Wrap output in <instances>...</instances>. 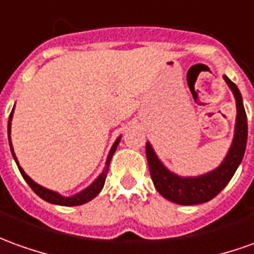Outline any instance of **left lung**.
<instances>
[{
	"mask_svg": "<svg viewBox=\"0 0 254 254\" xmlns=\"http://www.w3.org/2000/svg\"><path fill=\"white\" fill-rule=\"evenodd\" d=\"M224 81L230 87L237 104V117L234 138L230 149L216 169L207 171L200 176L184 177L174 171L169 170L159 159L156 152L149 141L146 142V159L149 166L150 177L157 192L177 204H200L211 200L227 187L232 176L242 162L248 142V119L244 108L242 95L238 87L224 74Z\"/></svg>",
	"mask_w": 254,
	"mask_h": 254,
	"instance_id": "8db88e82",
	"label": "left lung"
}]
</instances>
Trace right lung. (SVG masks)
Masks as SVG:
<instances>
[{
	"mask_svg": "<svg viewBox=\"0 0 254 254\" xmlns=\"http://www.w3.org/2000/svg\"><path fill=\"white\" fill-rule=\"evenodd\" d=\"M13 110H15V106H13V109L10 112V116L9 120H8V139H9V146H10V152H12V156L15 159V162L17 164V169L20 171V174H22V177L24 178V181L29 184V187H30L31 190L36 192L38 196L44 199L45 202H48V203L52 204H59V206H80V204L87 203V202H90L92 200L94 197L97 196L98 193L102 190L105 185V180H106V176H108V170H109V164L110 160H112V156L115 155V152L117 149V145L120 142V139H122V135L117 138L116 141L113 142L112 145V148L109 150V155L106 157V163H105V167L102 173L98 176L92 183L87 187V188H84L83 190H80V192H77L74 195H71V196H64V195H61L59 192L57 190H48V188H45L43 185H40V184H37L36 181H33L26 173L24 170L20 167V164L17 162V157L15 155V150H13V146H12V141H10V126H12V117H13Z\"/></svg>",
	"mask_w": 254,
	"mask_h": 254,
	"instance_id": "obj_1",
	"label": "right lung"
}]
</instances>
